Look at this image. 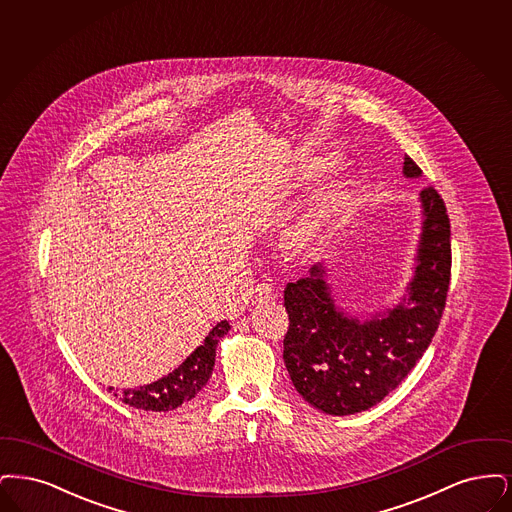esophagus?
<instances>
[{"label": "esophagus", "mask_w": 512, "mask_h": 512, "mask_svg": "<svg viewBox=\"0 0 512 512\" xmlns=\"http://www.w3.org/2000/svg\"><path fill=\"white\" fill-rule=\"evenodd\" d=\"M254 294H256V300L269 302V300L275 298V289H273L271 283H258L256 289H254Z\"/></svg>", "instance_id": "34e87169"}]
</instances>
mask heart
<instances>
[{"instance_id": "obj_1", "label": "heart", "mask_w": 512, "mask_h": 512, "mask_svg": "<svg viewBox=\"0 0 512 512\" xmlns=\"http://www.w3.org/2000/svg\"><path fill=\"white\" fill-rule=\"evenodd\" d=\"M352 202V195L348 189L344 187H333L329 193H325L323 202L319 204V210L315 214V220H313L310 231H317L321 229V225L331 222L336 216H340Z\"/></svg>"}]
</instances>
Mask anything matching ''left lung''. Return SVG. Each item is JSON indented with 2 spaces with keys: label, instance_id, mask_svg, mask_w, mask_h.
<instances>
[{
  "label": "left lung",
  "instance_id": "obj_1",
  "mask_svg": "<svg viewBox=\"0 0 512 512\" xmlns=\"http://www.w3.org/2000/svg\"><path fill=\"white\" fill-rule=\"evenodd\" d=\"M403 174L421 176L405 156ZM424 223L407 300L384 317L357 321L336 310L323 269L289 283L283 359L298 394L327 415H354L384 400L417 365L438 331L451 279V223L434 187L421 191Z\"/></svg>",
  "mask_w": 512,
  "mask_h": 512
}]
</instances>
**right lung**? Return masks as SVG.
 Wrapping results in <instances>:
<instances>
[{
    "label": "right lung",
    "instance_id": "1",
    "mask_svg": "<svg viewBox=\"0 0 512 512\" xmlns=\"http://www.w3.org/2000/svg\"><path fill=\"white\" fill-rule=\"evenodd\" d=\"M229 329H231L229 321L218 323L204 338L202 346H199L170 375L134 390H126V392L111 390L112 394L120 396L124 403L132 405L135 409H145V411H172L181 403L193 400L206 386L208 378L212 375L214 361H216V346Z\"/></svg>",
    "mask_w": 512,
    "mask_h": 512
}]
</instances>
